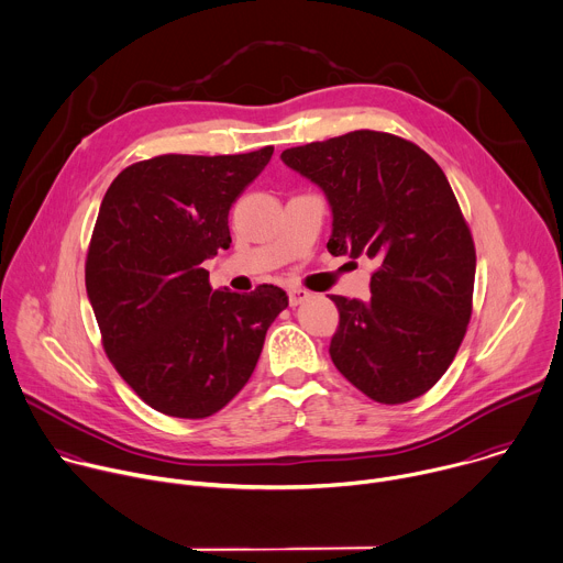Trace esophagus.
Listing matches in <instances>:
<instances>
[{
  "label": "esophagus",
  "instance_id": "34e87169",
  "mask_svg": "<svg viewBox=\"0 0 563 563\" xmlns=\"http://www.w3.org/2000/svg\"><path fill=\"white\" fill-rule=\"evenodd\" d=\"M310 297V292L306 288H290L288 290V301L290 306H299L301 301H306Z\"/></svg>",
  "mask_w": 563,
  "mask_h": 563
}]
</instances>
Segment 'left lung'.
<instances>
[{"mask_svg":"<svg viewBox=\"0 0 563 563\" xmlns=\"http://www.w3.org/2000/svg\"><path fill=\"white\" fill-rule=\"evenodd\" d=\"M282 162L323 190L328 253L377 266L368 301L330 295L340 310L332 364L379 404L423 395L464 340L477 266L443 170L412 142L377 131L288 148Z\"/></svg>","mask_w":563,"mask_h":563,"instance_id":"left-lung-1","label":"left lung"}]
</instances>
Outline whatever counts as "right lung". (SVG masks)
<instances>
[{
	"label": "right lung",
	"mask_w": 563,
	"mask_h": 563,
	"mask_svg": "<svg viewBox=\"0 0 563 563\" xmlns=\"http://www.w3.org/2000/svg\"><path fill=\"white\" fill-rule=\"evenodd\" d=\"M273 146L244 155H159L106 190L86 260L103 351L155 410L203 419L251 379L288 295L212 290L201 264L231 249L229 212Z\"/></svg>",
	"instance_id": "obj_1"
}]
</instances>
